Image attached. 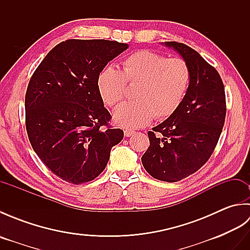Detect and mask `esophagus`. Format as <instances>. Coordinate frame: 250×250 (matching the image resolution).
Returning <instances> with one entry per match:
<instances>
[{
    "label": "esophagus",
    "instance_id": "obj_1",
    "mask_svg": "<svg viewBox=\"0 0 250 250\" xmlns=\"http://www.w3.org/2000/svg\"><path fill=\"white\" fill-rule=\"evenodd\" d=\"M135 133V131H133V130H130V129H125V135L126 136V137H130V136H132Z\"/></svg>",
    "mask_w": 250,
    "mask_h": 250
}]
</instances>
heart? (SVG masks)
Here are the masks:
<instances>
[{
	"mask_svg": "<svg viewBox=\"0 0 250 250\" xmlns=\"http://www.w3.org/2000/svg\"><path fill=\"white\" fill-rule=\"evenodd\" d=\"M190 83V70L183 59L149 50L133 52L122 61V70L107 65L97 77L100 98L115 106L125 98L126 83L136 87L135 101L119 105L114 122L122 128H140L152 120H164L179 107Z\"/></svg>",
	"mask_w": 250,
	"mask_h": 250,
	"instance_id": "obj_1",
	"label": "heart"
}]
</instances>
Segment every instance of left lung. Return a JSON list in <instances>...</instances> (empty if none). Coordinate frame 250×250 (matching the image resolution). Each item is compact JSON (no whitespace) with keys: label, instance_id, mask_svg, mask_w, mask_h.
<instances>
[{"label":"left lung","instance_id":"8db88e82","mask_svg":"<svg viewBox=\"0 0 250 250\" xmlns=\"http://www.w3.org/2000/svg\"><path fill=\"white\" fill-rule=\"evenodd\" d=\"M190 70L187 92L176 111L148 132L150 146L142 157L153 178L174 183L188 177L208 160L226 119L224 83L214 66L191 47L166 42Z\"/></svg>","mask_w":250,"mask_h":250}]
</instances>
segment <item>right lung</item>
<instances>
[{
    "mask_svg": "<svg viewBox=\"0 0 250 250\" xmlns=\"http://www.w3.org/2000/svg\"><path fill=\"white\" fill-rule=\"evenodd\" d=\"M128 44L68 40L58 44L32 75L25 93V128L45 166L67 183L91 182L104 171L110 150L124 139L108 125L110 114L97 77Z\"/></svg>",
    "mask_w": 250,
    "mask_h": 250,
    "instance_id": "add662e5",
    "label": "right lung"
}]
</instances>
